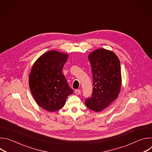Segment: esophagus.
<instances>
[{
  "mask_svg": "<svg viewBox=\"0 0 152 152\" xmlns=\"http://www.w3.org/2000/svg\"><path fill=\"white\" fill-rule=\"evenodd\" d=\"M75 93L76 94H80V90H75Z\"/></svg>",
  "mask_w": 152,
  "mask_h": 152,
  "instance_id": "obj_1",
  "label": "esophagus"
}]
</instances>
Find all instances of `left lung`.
<instances>
[{"instance_id": "left-lung-1", "label": "left lung", "mask_w": 152, "mask_h": 152, "mask_svg": "<svg viewBox=\"0 0 152 152\" xmlns=\"http://www.w3.org/2000/svg\"><path fill=\"white\" fill-rule=\"evenodd\" d=\"M88 59L91 64L93 90L85 104L96 112L102 111L117 99L121 88L120 62L116 55L104 49L91 52Z\"/></svg>"}]
</instances>
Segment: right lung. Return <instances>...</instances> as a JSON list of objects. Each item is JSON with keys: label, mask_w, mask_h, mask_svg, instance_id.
I'll return each mask as SVG.
<instances>
[{"label": "right lung", "mask_w": 152, "mask_h": 152, "mask_svg": "<svg viewBox=\"0 0 152 152\" xmlns=\"http://www.w3.org/2000/svg\"><path fill=\"white\" fill-rule=\"evenodd\" d=\"M69 55L56 50L41 55L31 71L29 84L34 98L43 109L54 112L64 106L73 93L62 73Z\"/></svg>", "instance_id": "obj_1"}]
</instances>
